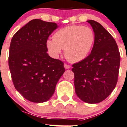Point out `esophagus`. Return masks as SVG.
Segmentation results:
<instances>
[{"label": "esophagus", "instance_id": "34e87169", "mask_svg": "<svg viewBox=\"0 0 127 127\" xmlns=\"http://www.w3.org/2000/svg\"><path fill=\"white\" fill-rule=\"evenodd\" d=\"M70 67H71L70 65H67V64H64V68H65V69H69L70 68Z\"/></svg>", "mask_w": 127, "mask_h": 127}]
</instances>
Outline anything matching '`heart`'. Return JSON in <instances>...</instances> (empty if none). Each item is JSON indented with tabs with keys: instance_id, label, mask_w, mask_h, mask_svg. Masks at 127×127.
Segmentation results:
<instances>
[{
	"instance_id": "obj_1",
	"label": "heart",
	"mask_w": 127,
	"mask_h": 127,
	"mask_svg": "<svg viewBox=\"0 0 127 127\" xmlns=\"http://www.w3.org/2000/svg\"><path fill=\"white\" fill-rule=\"evenodd\" d=\"M95 41V34L88 26L71 25L58 30L53 39H48L46 46L54 57H58L62 49L71 62H78L85 59L91 52Z\"/></svg>"
}]
</instances>
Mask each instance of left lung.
I'll return each instance as SVG.
<instances>
[{
    "mask_svg": "<svg viewBox=\"0 0 127 127\" xmlns=\"http://www.w3.org/2000/svg\"><path fill=\"white\" fill-rule=\"evenodd\" d=\"M95 34L91 54L73 65L74 85L83 102L96 104L106 99L116 86L120 56L117 44L110 33L96 21H87Z\"/></svg>",
    "mask_w": 127,
    "mask_h": 127,
    "instance_id": "1",
    "label": "left lung"
}]
</instances>
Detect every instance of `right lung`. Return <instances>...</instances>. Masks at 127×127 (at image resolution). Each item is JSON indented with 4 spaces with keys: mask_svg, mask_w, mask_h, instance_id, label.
<instances>
[{
    "mask_svg": "<svg viewBox=\"0 0 127 127\" xmlns=\"http://www.w3.org/2000/svg\"><path fill=\"white\" fill-rule=\"evenodd\" d=\"M58 27L56 23L32 20L11 41L8 65L12 81L16 90L31 102L49 100L65 71L63 62L47 53V39Z\"/></svg>",
    "mask_w": 127,
    "mask_h": 127,
    "instance_id": "right-lung-1",
    "label": "right lung"
}]
</instances>
